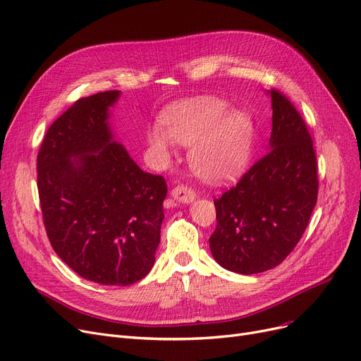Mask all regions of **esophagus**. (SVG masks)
I'll return each instance as SVG.
<instances>
[{"label": "esophagus", "mask_w": 361, "mask_h": 361, "mask_svg": "<svg viewBox=\"0 0 361 361\" xmlns=\"http://www.w3.org/2000/svg\"><path fill=\"white\" fill-rule=\"evenodd\" d=\"M171 196L176 199L177 202H181V204H190L195 201V190L192 188H189V185H184V184H180L177 185V188H173L171 190Z\"/></svg>", "instance_id": "obj_1"}]
</instances>
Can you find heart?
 <instances>
[{"instance_id": "b5f03b06", "label": "heart", "mask_w": 361, "mask_h": 361, "mask_svg": "<svg viewBox=\"0 0 361 361\" xmlns=\"http://www.w3.org/2000/svg\"><path fill=\"white\" fill-rule=\"evenodd\" d=\"M166 131L152 126L147 142L157 164L173 156V141L189 147V164L197 176L209 181L233 177L248 160L252 142V120L248 113L229 109L217 98L201 97L180 102L164 116Z\"/></svg>"}]
</instances>
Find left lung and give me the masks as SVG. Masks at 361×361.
Listing matches in <instances>:
<instances>
[{
	"instance_id": "1",
	"label": "left lung",
	"mask_w": 361,
	"mask_h": 361,
	"mask_svg": "<svg viewBox=\"0 0 361 361\" xmlns=\"http://www.w3.org/2000/svg\"><path fill=\"white\" fill-rule=\"evenodd\" d=\"M268 93L272 101L269 152L214 201L212 257L224 269L243 275L269 271L295 250L318 195L310 130L281 92Z\"/></svg>"
}]
</instances>
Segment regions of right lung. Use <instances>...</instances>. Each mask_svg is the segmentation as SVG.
Instances as JSON below:
<instances>
[{
    "label": "right lung",
    "instance_id": "add662e5",
    "mask_svg": "<svg viewBox=\"0 0 361 361\" xmlns=\"http://www.w3.org/2000/svg\"><path fill=\"white\" fill-rule=\"evenodd\" d=\"M118 97L82 98L53 122L37 156V185L56 255L89 281L125 287L153 268L168 188L114 141L109 118Z\"/></svg>",
    "mask_w": 361,
    "mask_h": 361
}]
</instances>
